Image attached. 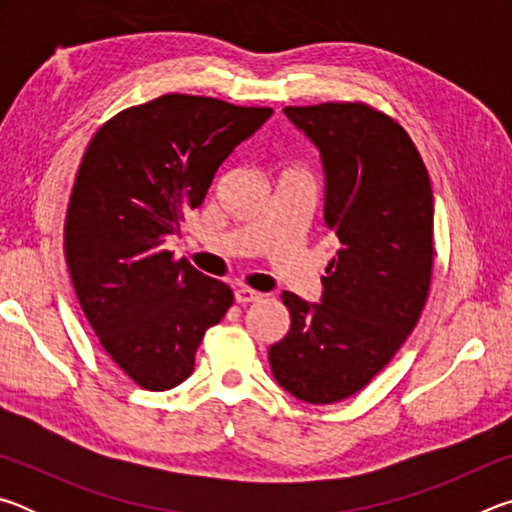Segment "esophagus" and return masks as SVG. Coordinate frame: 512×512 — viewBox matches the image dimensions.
Masks as SVG:
<instances>
[{"mask_svg": "<svg viewBox=\"0 0 512 512\" xmlns=\"http://www.w3.org/2000/svg\"><path fill=\"white\" fill-rule=\"evenodd\" d=\"M262 298H264V293H259L255 289H248V287H239L235 291V300L239 302V305H248V302H257Z\"/></svg>", "mask_w": 512, "mask_h": 512, "instance_id": "obj_1", "label": "esophagus"}]
</instances>
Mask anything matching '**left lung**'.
I'll return each mask as SVG.
<instances>
[{
	"instance_id": "8db88e82",
	"label": "left lung",
	"mask_w": 512,
	"mask_h": 512,
	"mask_svg": "<svg viewBox=\"0 0 512 512\" xmlns=\"http://www.w3.org/2000/svg\"><path fill=\"white\" fill-rule=\"evenodd\" d=\"M318 146L325 223L341 250L320 305L284 291L291 327L268 350L273 377L309 404L359 393L418 325L433 273V194L409 133L361 101L284 108Z\"/></svg>"
}]
</instances>
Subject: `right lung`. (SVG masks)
<instances>
[{
    "label": "right lung",
    "mask_w": 512,
    "mask_h": 512,
    "mask_svg": "<svg viewBox=\"0 0 512 512\" xmlns=\"http://www.w3.org/2000/svg\"><path fill=\"white\" fill-rule=\"evenodd\" d=\"M271 115L171 92L117 112L83 153L65 216L67 268L101 348L146 391L192 375L205 332L235 300L164 241Z\"/></svg>",
    "instance_id": "obj_1"
}]
</instances>
